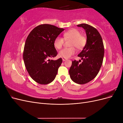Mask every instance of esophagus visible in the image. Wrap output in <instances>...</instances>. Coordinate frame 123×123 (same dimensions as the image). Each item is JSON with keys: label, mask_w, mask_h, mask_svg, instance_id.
Masks as SVG:
<instances>
[{"label": "esophagus", "mask_w": 123, "mask_h": 123, "mask_svg": "<svg viewBox=\"0 0 123 123\" xmlns=\"http://www.w3.org/2000/svg\"><path fill=\"white\" fill-rule=\"evenodd\" d=\"M62 60L63 62H64V61H65L67 60V59L65 58H62Z\"/></svg>", "instance_id": "obj_1"}]
</instances>
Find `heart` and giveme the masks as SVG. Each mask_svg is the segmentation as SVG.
Returning a JSON list of instances; mask_svg holds the SVG:
<instances>
[{
  "instance_id": "1",
  "label": "heart",
  "mask_w": 123,
  "mask_h": 123,
  "mask_svg": "<svg viewBox=\"0 0 123 123\" xmlns=\"http://www.w3.org/2000/svg\"><path fill=\"white\" fill-rule=\"evenodd\" d=\"M64 38L65 40H71L70 47H75L77 49H81L86 43V39L81 35L80 32L75 29H73L64 33ZM64 43V39L60 36H57L54 41V46L57 49H60ZM76 53L74 47L64 48L58 52L59 56L65 58H69L71 56Z\"/></svg>"
}]
</instances>
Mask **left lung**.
Here are the masks:
<instances>
[{
    "label": "left lung",
    "mask_w": 123,
    "mask_h": 123,
    "mask_svg": "<svg viewBox=\"0 0 123 123\" xmlns=\"http://www.w3.org/2000/svg\"><path fill=\"white\" fill-rule=\"evenodd\" d=\"M83 28L87 36L86 43L78 55L83 62H72L69 69L71 79L78 84H85L90 81L98 75L102 65L104 56V47L101 36L92 26L82 24L77 25Z\"/></svg>",
    "instance_id": "8db88e82"
}]
</instances>
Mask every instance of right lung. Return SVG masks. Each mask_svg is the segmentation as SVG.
I'll return each instance as SVG.
<instances>
[{"label":"right lung","mask_w":123,"mask_h":123,"mask_svg":"<svg viewBox=\"0 0 123 123\" xmlns=\"http://www.w3.org/2000/svg\"><path fill=\"white\" fill-rule=\"evenodd\" d=\"M64 30L51 25H41L32 30L26 39L24 63L29 75L38 84H49L57 75L62 59L54 61L50 58L57 55L54 41Z\"/></svg>","instance_id":"add662e5"}]
</instances>
